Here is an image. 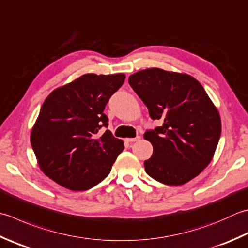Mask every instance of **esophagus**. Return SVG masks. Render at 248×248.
<instances>
[{
  "label": "esophagus",
  "instance_id": "34e87169",
  "mask_svg": "<svg viewBox=\"0 0 248 248\" xmlns=\"http://www.w3.org/2000/svg\"><path fill=\"white\" fill-rule=\"evenodd\" d=\"M140 139V137H137V138H127V139H125V142L133 143V142H137V140H139Z\"/></svg>",
  "mask_w": 248,
  "mask_h": 248
}]
</instances>
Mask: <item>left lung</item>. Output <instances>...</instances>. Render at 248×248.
<instances>
[{"mask_svg": "<svg viewBox=\"0 0 248 248\" xmlns=\"http://www.w3.org/2000/svg\"><path fill=\"white\" fill-rule=\"evenodd\" d=\"M129 84L150 117L162 123L144 134L154 148L145 171L170 186L198 176L214 157L221 133L219 113L202 85L186 73L158 67L134 73Z\"/></svg>", "mask_w": 248, "mask_h": 248, "instance_id": "obj_1", "label": "left lung"}]
</instances>
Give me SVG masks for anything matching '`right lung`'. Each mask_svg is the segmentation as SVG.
<instances>
[{
	"instance_id": "add662e5",
	"label": "right lung",
	"mask_w": 248,
	"mask_h": 248,
	"mask_svg": "<svg viewBox=\"0 0 248 248\" xmlns=\"http://www.w3.org/2000/svg\"><path fill=\"white\" fill-rule=\"evenodd\" d=\"M125 75L85 74L47 96L31 131L37 164L46 176L75 191L90 189L108 175L124 148L108 127L103 110Z\"/></svg>"
}]
</instances>
